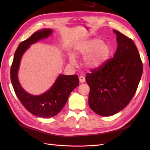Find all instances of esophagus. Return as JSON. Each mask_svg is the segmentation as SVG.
Here are the masks:
<instances>
[{
  "instance_id": "obj_1",
  "label": "esophagus",
  "mask_w": 150,
  "mask_h": 150,
  "mask_svg": "<svg viewBox=\"0 0 150 150\" xmlns=\"http://www.w3.org/2000/svg\"><path fill=\"white\" fill-rule=\"evenodd\" d=\"M79 81H80L81 82H84L85 81V78L84 77H82V76H80V77H79Z\"/></svg>"
}]
</instances>
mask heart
Returning a JSON list of instances; mask_svg holds the SVG:
<instances>
[{
	"instance_id": "b5f03b06",
	"label": "heart",
	"mask_w": 150,
	"mask_h": 150,
	"mask_svg": "<svg viewBox=\"0 0 150 150\" xmlns=\"http://www.w3.org/2000/svg\"><path fill=\"white\" fill-rule=\"evenodd\" d=\"M76 52L79 55L85 57L84 63L88 68L96 69L102 66L110 59L111 49L107 43L100 39H94L81 41L76 46ZM70 60L75 63L73 56Z\"/></svg>"
}]
</instances>
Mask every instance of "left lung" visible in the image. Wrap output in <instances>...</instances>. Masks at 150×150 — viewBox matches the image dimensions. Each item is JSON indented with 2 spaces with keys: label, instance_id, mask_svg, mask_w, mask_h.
<instances>
[{
  "label": "left lung",
  "instance_id": "8db88e82",
  "mask_svg": "<svg viewBox=\"0 0 150 150\" xmlns=\"http://www.w3.org/2000/svg\"><path fill=\"white\" fill-rule=\"evenodd\" d=\"M113 31L118 42L113 57L86 75L90 88L89 106L101 116L113 115L130 103L142 74V62L135 43L119 31Z\"/></svg>",
  "mask_w": 150,
  "mask_h": 150
}]
</instances>
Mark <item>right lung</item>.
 I'll return each instance as SVG.
<instances>
[{
  "label": "right lung",
  "mask_w": 150,
  "mask_h": 150,
  "mask_svg": "<svg viewBox=\"0 0 150 150\" xmlns=\"http://www.w3.org/2000/svg\"><path fill=\"white\" fill-rule=\"evenodd\" d=\"M52 32V30L49 29L39 30L21 42L15 51L10 69L11 84L21 104L31 113L44 118L58 114L65 106L69 94L79 84L77 75H60L48 91L39 96H35L25 91L19 84L17 73L22 55L30 45L47 37Z\"/></svg>",
  "instance_id": "obj_1"
}]
</instances>
